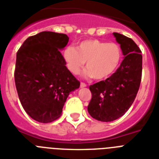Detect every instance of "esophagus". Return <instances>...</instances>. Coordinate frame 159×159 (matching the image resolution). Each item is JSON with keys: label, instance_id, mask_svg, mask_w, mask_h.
<instances>
[{"label": "esophagus", "instance_id": "obj_1", "mask_svg": "<svg viewBox=\"0 0 159 159\" xmlns=\"http://www.w3.org/2000/svg\"><path fill=\"white\" fill-rule=\"evenodd\" d=\"M80 87H82V88H83V87H87V84H86V83H84V82H81V84H80Z\"/></svg>", "mask_w": 159, "mask_h": 159}]
</instances>
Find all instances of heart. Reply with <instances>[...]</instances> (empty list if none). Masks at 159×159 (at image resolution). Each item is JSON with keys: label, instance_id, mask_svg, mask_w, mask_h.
Listing matches in <instances>:
<instances>
[{"label": "heart", "instance_id": "obj_1", "mask_svg": "<svg viewBox=\"0 0 159 159\" xmlns=\"http://www.w3.org/2000/svg\"><path fill=\"white\" fill-rule=\"evenodd\" d=\"M67 69L73 74L79 73L85 62L87 74L96 80H103L113 74L121 60V49L116 43L98 39L80 42L77 48L69 45L62 51Z\"/></svg>", "mask_w": 159, "mask_h": 159}]
</instances>
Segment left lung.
Wrapping results in <instances>:
<instances>
[{
	"mask_svg": "<svg viewBox=\"0 0 159 159\" xmlns=\"http://www.w3.org/2000/svg\"><path fill=\"white\" fill-rule=\"evenodd\" d=\"M124 57L119 68L105 81L90 86L92 100L87 111L92 118L110 122L128 111L135 99L142 76V55L131 39L113 33Z\"/></svg>",
	"mask_w": 159,
	"mask_h": 159,
	"instance_id": "obj_1",
	"label": "left lung"
}]
</instances>
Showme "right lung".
Segmentation results:
<instances>
[{"label": "right lung", "instance_id": "right-lung-1", "mask_svg": "<svg viewBox=\"0 0 159 159\" xmlns=\"http://www.w3.org/2000/svg\"><path fill=\"white\" fill-rule=\"evenodd\" d=\"M68 39L64 34L43 31L29 37L16 54L19 98L26 113L40 123L59 118L67 97L79 88L60 53Z\"/></svg>", "mask_w": 159, "mask_h": 159}]
</instances>
